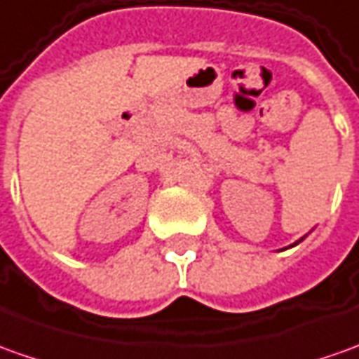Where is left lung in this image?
Masks as SVG:
<instances>
[{"label":"left lung","instance_id":"left-lung-1","mask_svg":"<svg viewBox=\"0 0 359 359\" xmlns=\"http://www.w3.org/2000/svg\"><path fill=\"white\" fill-rule=\"evenodd\" d=\"M299 241H302V240H299ZM299 241H294V243H292V245H297V243H299Z\"/></svg>","mask_w":359,"mask_h":359}]
</instances>
